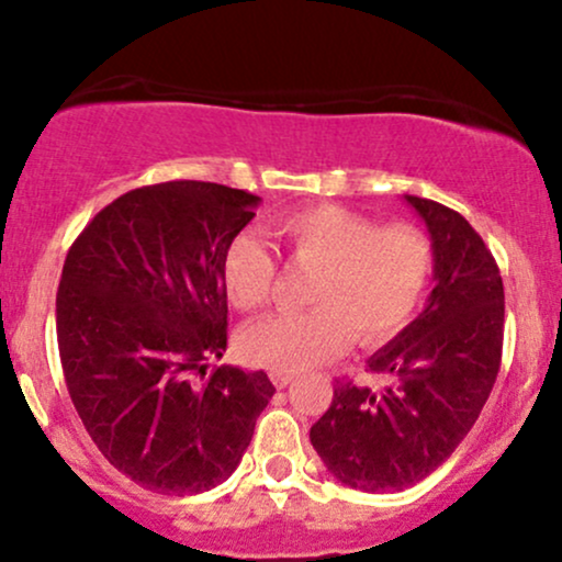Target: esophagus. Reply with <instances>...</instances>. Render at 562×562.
<instances>
[{
	"mask_svg": "<svg viewBox=\"0 0 562 562\" xmlns=\"http://www.w3.org/2000/svg\"><path fill=\"white\" fill-rule=\"evenodd\" d=\"M269 378H272V383L277 385V389H285V385H290L295 380V372H288V370H272L269 372Z\"/></svg>",
	"mask_w": 562,
	"mask_h": 562,
	"instance_id": "esophagus-1",
	"label": "esophagus"
}]
</instances>
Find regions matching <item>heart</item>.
<instances>
[{"mask_svg":"<svg viewBox=\"0 0 562 562\" xmlns=\"http://www.w3.org/2000/svg\"><path fill=\"white\" fill-rule=\"evenodd\" d=\"M272 232L301 269H317L312 312L277 314L240 335L245 359L272 370L301 372L335 357L357 338L378 346L396 335L420 306L434 248L409 224L378 222L340 205H308L274 218ZM224 288L243 312L267 306L274 293L277 261L261 240L243 232L224 254Z\"/></svg>","mask_w":562,"mask_h":562,"instance_id":"b5f03b06","label":"heart"}]
</instances>
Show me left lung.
<instances>
[{
    "label": "left lung",
    "instance_id": "1",
    "mask_svg": "<svg viewBox=\"0 0 562 562\" xmlns=\"http://www.w3.org/2000/svg\"><path fill=\"white\" fill-rule=\"evenodd\" d=\"M434 248L428 303L367 367L383 389L338 380L308 430L325 468L359 492H402L449 460L494 389L505 335L499 267L465 216L404 195Z\"/></svg>",
    "mask_w": 562,
    "mask_h": 562
}]
</instances>
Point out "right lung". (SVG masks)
Returning <instances> with one entry per match:
<instances>
[{"label": "right lung", "mask_w": 562, "mask_h": 562, "mask_svg": "<svg viewBox=\"0 0 562 562\" xmlns=\"http://www.w3.org/2000/svg\"><path fill=\"white\" fill-rule=\"evenodd\" d=\"M261 198L214 182H164L115 198L70 245L57 346L83 428L150 492L200 494L240 465L267 372L216 367L227 351L224 254Z\"/></svg>", "instance_id": "obj_1"}]
</instances>
